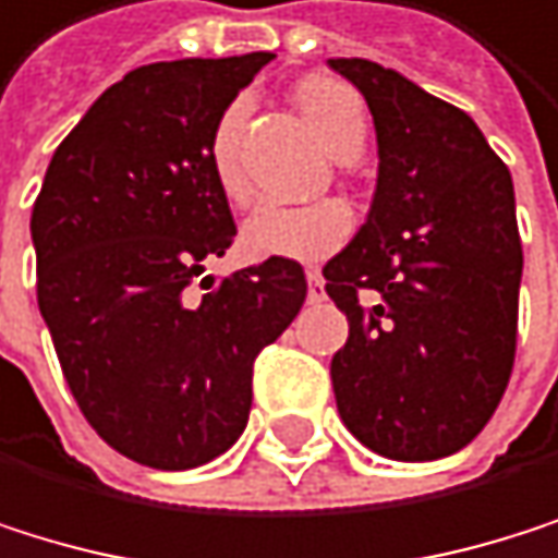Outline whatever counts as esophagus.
Instances as JSON below:
<instances>
[{"instance_id": "1", "label": "esophagus", "mask_w": 558, "mask_h": 558, "mask_svg": "<svg viewBox=\"0 0 558 558\" xmlns=\"http://www.w3.org/2000/svg\"><path fill=\"white\" fill-rule=\"evenodd\" d=\"M307 301L311 304L324 301V277H320V270H307Z\"/></svg>"}]
</instances>
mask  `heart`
Instances as JSON below:
<instances>
[{
	"mask_svg": "<svg viewBox=\"0 0 558 558\" xmlns=\"http://www.w3.org/2000/svg\"><path fill=\"white\" fill-rule=\"evenodd\" d=\"M294 101L317 138L337 158H350L361 151L367 118L364 101L350 85L337 78H304L294 88ZM244 105L234 101L211 132L208 161L218 191L231 205L251 202V184L238 161V132H241ZM350 234V211L340 202H311V205H264L257 208L244 228L241 244L251 257H288V260H324L330 257Z\"/></svg>",
	"mask_w": 558,
	"mask_h": 558,
	"instance_id": "heart-1",
	"label": "heart"
}]
</instances>
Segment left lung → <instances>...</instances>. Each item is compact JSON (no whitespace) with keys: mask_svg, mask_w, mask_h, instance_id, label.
<instances>
[{"mask_svg":"<svg viewBox=\"0 0 558 558\" xmlns=\"http://www.w3.org/2000/svg\"><path fill=\"white\" fill-rule=\"evenodd\" d=\"M377 132L367 221L327 260L347 314L330 380L367 450L423 463L463 450L512 371L523 244L509 168L457 105L367 59H330Z\"/></svg>","mask_w":558,"mask_h":558,"instance_id":"1","label":"left lung"}]
</instances>
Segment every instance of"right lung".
Returning a JSON list of instances; mask_svg holds the SVG:
<instances>
[{
	"label": "right lung",
	"mask_w": 558,
	"mask_h": 558,
	"mask_svg": "<svg viewBox=\"0 0 558 558\" xmlns=\"http://www.w3.org/2000/svg\"><path fill=\"white\" fill-rule=\"evenodd\" d=\"M267 62L247 52L129 72L56 148L32 208L38 311L69 390L108 447L155 470L234 447L254 356L307 298L288 257L205 274L238 234L211 178V132Z\"/></svg>",
	"instance_id": "obj_1"
}]
</instances>
